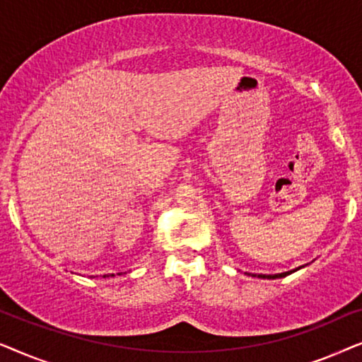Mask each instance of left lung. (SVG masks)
<instances>
[{"mask_svg":"<svg viewBox=\"0 0 362 362\" xmlns=\"http://www.w3.org/2000/svg\"><path fill=\"white\" fill-rule=\"evenodd\" d=\"M300 269H303V267H298V269H293V270H290V272H281V274H275V275H264V274H259V275H257V274H247V275L259 276V279H267V280H275V279H284V276L293 274V272L300 270Z\"/></svg>","mask_w":362,"mask_h":362,"instance_id":"8db88e82","label":"left lung"}]
</instances>
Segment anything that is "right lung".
<instances>
[{"label": "right lung", "instance_id": "add662e5", "mask_svg": "<svg viewBox=\"0 0 362 362\" xmlns=\"http://www.w3.org/2000/svg\"><path fill=\"white\" fill-rule=\"evenodd\" d=\"M118 275H122V274H118ZM105 276H115L113 274H110V275H103V279H105Z\"/></svg>", "mask_w": 362, "mask_h": 362}]
</instances>
